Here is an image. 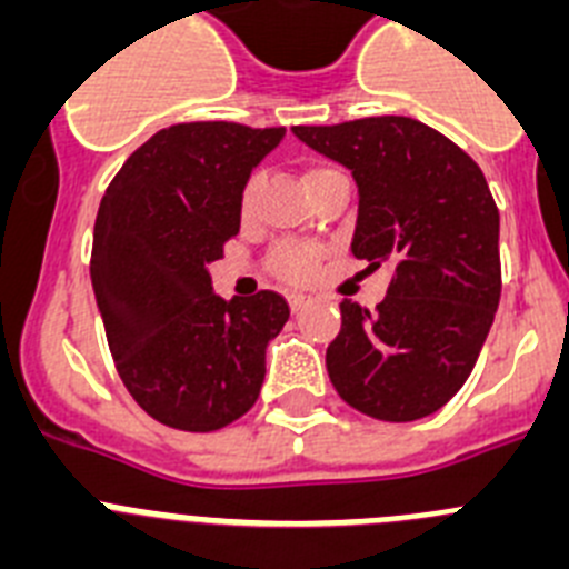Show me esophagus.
<instances>
[{
	"label": "esophagus",
	"instance_id": "esophagus-1",
	"mask_svg": "<svg viewBox=\"0 0 569 569\" xmlns=\"http://www.w3.org/2000/svg\"><path fill=\"white\" fill-rule=\"evenodd\" d=\"M289 306H291V311H295V315H300V311L309 309V306H311V297H306V295H291V297H289Z\"/></svg>",
	"mask_w": 569,
	"mask_h": 569
}]
</instances>
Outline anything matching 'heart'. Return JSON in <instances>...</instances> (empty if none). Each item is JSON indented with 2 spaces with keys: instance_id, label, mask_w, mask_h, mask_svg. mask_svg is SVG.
Listing matches in <instances>:
<instances>
[{
  "instance_id": "obj_1",
  "label": "heart",
  "mask_w": 569,
  "mask_h": 569,
  "mask_svg": "<svg viewBox=\"0 0 569 569\" xmlns=\"http://www.w3.org/2000/svg\"><path fill=\"white\" fill-rule=\"evenodd\" d=\"M331 172V167H311L306 172V183L317 181L320 176ZM258 192H260V178L252 176L247 183H243V192H240V218L247 221L252 218L254 207H258ZM326 252L320 247H311V243H297V240H289V243H280L272 252L269 263H272V272L278 278H283L286 283H311V280L320 274V266Z\"/></svg>"
}]
</instances>
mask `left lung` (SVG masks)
Wrapping results in <instances>:
<instances>
[{
	"label": "left lung",
	"instance_id": "1",
	"mask_svg": "<svg viewBox=\"0 0 569 569\" xmlns=\"http://www.w3.org/2000/svg\"><path fill=\"white\" fill-rule=\"evenodd\" d=\"M295 136L342 163L360 189L355 258L388 263L377 311L342 300L326 351L331 386L382 422L439 411L473 371L501 295L499 209L479 163L406 116H373Z\"/></svg>",
	"mask_w": 569,
	"mask_h": 569
}]
</instances>
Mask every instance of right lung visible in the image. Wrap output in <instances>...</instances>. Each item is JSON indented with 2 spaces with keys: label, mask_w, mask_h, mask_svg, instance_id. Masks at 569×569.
Instances as JSON below:
<instances>
[{
  "label": "right lung",
  "mask_w": 569,
  "mask_h": 569,
  "mask_svg": "<svg viewBox=\"0 0 569 569\" xmlns=\"http://www.w3.org/2000/svg\"><path fill=\"white\" fill-rule=\"evenodd\" d=\"M283 127L189 121L138 147L101 198L96 303L127 391L178 431H221L258 402L266 346L289 320L278 291L223 300L207 266L240 229V192Z\"/></svg>",
  "instance_id": "add662e5"
}]
</instances>
